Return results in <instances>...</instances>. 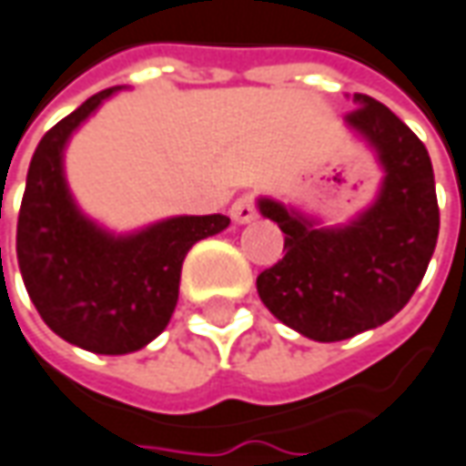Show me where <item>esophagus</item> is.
<instances>
[{
    "label": "esophagus",
    "mask_w": 466,
    "mask_h": 466,
    "mask_svg": "<svg viewBox=\"0 0 466 466\" xmlns=\"http://www.w3.org/2000/svg\"><path fill=\"white\" fill-rule=\"evenodd\" d=\"M230 218L238 223V226H246V223H251L256 218V205H254V197L243 195L238 197L236 202H233V208H230Z\"/></svg>",
    "instance_id": "obj_1"
}]
</instances>
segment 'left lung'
Masks as SVG:
<instances>
[{
	"instance_id": "1",
	"label": "left lung",
	"mask_w": 466,
	"mask_h": 466,
	"mask_svg": "<svg viewBox=\"0 0 466 466\" xmlns=\"http://www.w3.org/2000/svg\"><path fill=\"white\" fill-rule=\"evenodd\" d=\"M346 127L364 140L382 168L370 208L343 226L271 197L264 218L284 233V256L256 277L269 313L305 339L330 343L382 326L413 298L439 238V202L429 151L382 102L354 95Z\"/></svg>"
}]
</instances>
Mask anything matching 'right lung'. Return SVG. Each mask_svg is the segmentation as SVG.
<instances>
[{"instance_id":"1","label":"right lung","mask_w":466,"mask_h":466,"mask_svg":"<svg viewBox=\"0 0 466 466\" xmlns=\"http://www.w3.org/2000/svg\"><path fill=\"white\" fill-rule=\"evenodd\" d=\"M120 89L89 96L43 136L17 218L22 282L40 318L64 341L109 357L138 351L168 326L187 251L230 226L228 215H177L112 233L81 212L66 182V146Z\"/></svg>"}]
</instances>
